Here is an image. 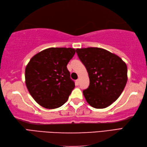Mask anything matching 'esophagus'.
<instances>
[{"instance_id": "34e87169", "label": "esophagus", "mask_w": 147, "mask_h": 147, "mask_svg": "<svg viewBox=\"0 0 147 147\" xmlns=\"http://www.w3.org/2000/svg\"><path fill=\"white\" fill-rule=\"evenodd\" d=\"M79 83H80V80H76V85H78Z\"/></svg>"}]
</instances>
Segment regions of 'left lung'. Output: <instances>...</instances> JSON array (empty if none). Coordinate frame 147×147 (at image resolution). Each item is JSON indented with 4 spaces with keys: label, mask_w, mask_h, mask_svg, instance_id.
I'll list each match as a JSON object with an SVG mask.
<instances>
[{
    "label": "left lung",
    "mask_w": 147,
    "mask_h": 147,
    "mask_svg": "<svg viewBox=\"0 0 147 147\" xmlns=\"http://www.w3.org/2000/svg\"><path fill=\"white\" fill-rule=\"evenodd\" d=\"M77 55L88 72L90 85L83 91L87 102L96 109L107 107L123 92L127 82V65L105 49H77Z\"/></svg>",
    "instance_id": "obj_1"
}]
</instances>
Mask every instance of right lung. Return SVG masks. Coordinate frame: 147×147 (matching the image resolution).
Returning <instances> with one entry per match:
<instances>
[{"label":"right lung","instance_id":"right-lung-1","mask_svg":"<svg viewBox=\"0 0 147 147\" xmlns=\"http://www.w3.org/2000/svg\"><path fill=\"white\" fill-rule=\"evenodd\" d=\"M74 54L72 48H49L34 55L26 65V87L42 107L55 109L67 102L75 87L67 68Z\"/></svg>","mask_w":147,"mask_h":147}]
</instances>
